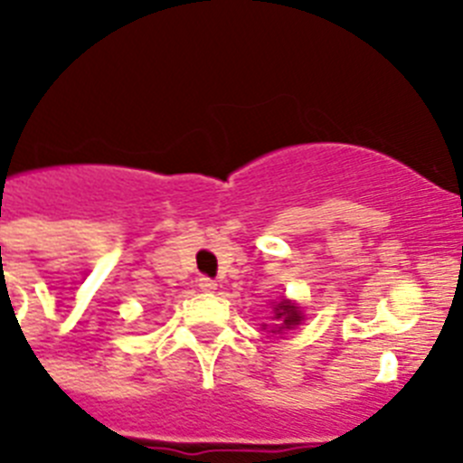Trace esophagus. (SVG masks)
<instances>
[{"label": "esophagus", "mask_w": 463, "mask_h": 463, "mask_svg": "<svg viewBox=\"0 0 463 463\" xmlns=\"http://www.w3.org/2000/svg\"><path fill=\"white\" fill-rule=\"evenodd\" d=\"M215 288H218V282L213 280V278H208V276L199 278V289H202V292H213Z\"/></svg>", "instance_id": "1"}]
</instances>
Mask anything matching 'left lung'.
Listing matches in <instances>:
<instances>
[{"mask_svg": "<svg viewBox=\"0 0 463 463\" xmlns=\"http://www.w3.org/2000/svg\"><path fill=\"white\" fill-rule=\"evenodd\" d=\"M276 320H282L280 329H289V326H294L301 322V313H298L297 306L289 304V301H280V304L276 306Z\"/></svg>", "mask_w": 463, "mask_h": 463, "instance_id": "obj_1", "label": "left lung"}]
</instances>
